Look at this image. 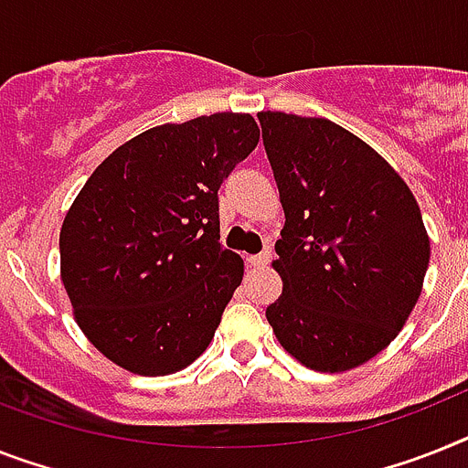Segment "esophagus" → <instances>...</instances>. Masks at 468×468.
<instances>
[{"instance_id": "obj_1", "label": "esophagus", "mask_w": 468, "mask_h": 468, "mask_svg": "<svg viewBox=\"0 0 468 468\" xmlns=\"http://www.w3.org/2000/svg\"><path fill=\"white\" fill-rule=\"evenodd\" d=\"M272 261V249H262L261 253H256V256H249V262L250 265H256V268H262V265H268V262Z\"/></svg>"}]
</instances>
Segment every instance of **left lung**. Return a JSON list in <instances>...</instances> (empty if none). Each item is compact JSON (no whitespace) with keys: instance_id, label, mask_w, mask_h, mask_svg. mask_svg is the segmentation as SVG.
<instances>
[{"instance_id":"left-lung-1","label":"left lung","mask_w":468,"mask_h":468,"mask_svg":"<svg viewBox=\"0 0 468 468\" xmlns=\"http://www.w3.org/2000/svg\"><path fill=\"white\" fill-rule=\"evenodd\" d=\"M284 207L282 296L265 315L280 345L323 373L356 368L404 327L431 241L414 193L361 138L330 119L261 112Z\"/></svg>"}]
</instances>
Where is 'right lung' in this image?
Masks as SVG:
<instances>
[{"label": "right lung", "instance_id": "obj_1", "mask_svg": "<svg viewBox=\"0 0 468 468\" xmlns=\"http://www.w3.org/2000/svg\"><path fill=\"white\" fill-rule=\"evenodd\" d=\"M250 114L162 123L90 174L59 234L61 282L95 349L138 376H169L207 349L243 261L219 243L222 181L250 155Z\"/></svg>", "mask_w": 468, "mask_h": 468}]
</instances>
